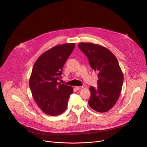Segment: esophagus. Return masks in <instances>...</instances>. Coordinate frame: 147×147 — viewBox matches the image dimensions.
Returning a JSON list of instances; mask_svg holds the SVG:
<instances>
[{
    "mask_svg": "<svg viewBox=\"0 0 147 147\" xmlns=\"http://www.w3.org/2000/svg\"><path fill=\"white\" fill-rule=\"evenodd\" d=\"M84 87L83 86H76V89H77V90H80V89H81L82 88H83Z\"/></svg>",
    "mask_w": 147,
    "mask_h": 147,
    "instance_id": "obj_1",
    "label": "esophagus"
}]
</instances>
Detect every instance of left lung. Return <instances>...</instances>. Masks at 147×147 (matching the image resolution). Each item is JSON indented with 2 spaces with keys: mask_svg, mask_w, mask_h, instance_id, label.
<instances>
[{
  "mask_svg": "<svg viewBox=\"0 0 147 147\" xmlns=\"http://www.w3.org/2000/svg\"><path fill=\"white\" fill-rule=\"evenodd\" d=\"M78 47L88 57L91 68L98 73V86L89 88V105L97 112H108L116 104L123 86L124 76L117 59L110 50L99 45L81 42Z\"/></svg>",
  "mask_w": 147,
  "mask_h": 147,
  "instance_id": "left-lung-1",
  "label": "left lung"
}]
</instances>
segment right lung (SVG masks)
<instances>
[{"instance_id": "right-lung-1", "label": "right lung", "mask_w": 147, "mask_h": 147, "mask_svg": "<svg viewBox=\"0 0 147 147\" xmlns=\"http://www.w3.org/2000/svg\"><path fill=\"white\" fill-rule=\"evenodd\" d=\"M75 43L57 45L43 53L35 62L29 86L35 102L45 113L58 116L67 108L72 87L58 82Z\"/></svg>"}]
</instances>
